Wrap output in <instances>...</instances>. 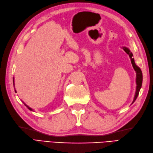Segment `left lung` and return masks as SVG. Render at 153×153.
Masks as SVG:
<instances>
[{
  "instance_id": "1",
  "label": "left lung",
  "mask_w": 153,
  "mask_h": 153,
  "mask_svg": "<svg viewBox=\"0 0 153 153\" xmlns=\"http://www.w3.org/2000/svg\"><path fill=\"white\" fill-rule=\"evenodd\" d=\"M122 48L123 49V50L126 51L127 54L129 55L130 59H131V64L133 65V67L134 68V70L136 72V91H135V96H134L132 104H133L134 102L135 101V100L137 98V96L139 95V93L140 91V89L141 88V86H142V82H143V74H142V71L141 70L137 65L135 63V60H134V58L133 57V53L131 51L129 50V48H127V47H122Z\"/></svg>"
}]
</instances>
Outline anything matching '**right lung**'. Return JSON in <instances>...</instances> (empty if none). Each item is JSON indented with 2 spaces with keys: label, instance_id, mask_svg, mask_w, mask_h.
<instances>
[{
  "label": "right lung",
  "instance_id": "add662e5",
  "mask_svg": "<svg viewBox=\"0 0 153 153\" xmlns=\"http://www.w3.org/2000/svg\"><path fill=\"white\" fill-rule=\"evenodd\" d=\"M14 79H13V85H14ZM14 90H15V92H16V89H14ZM23 103H24V104L25 105H26V106L27 108V109H29V110H30V111H34L32 108H31L30 107H29L28 105H26V104H25L24 102H23Z\"/></svg>",
  "mask_w": 153,
  "mask_h": 153
}]
</instances>
